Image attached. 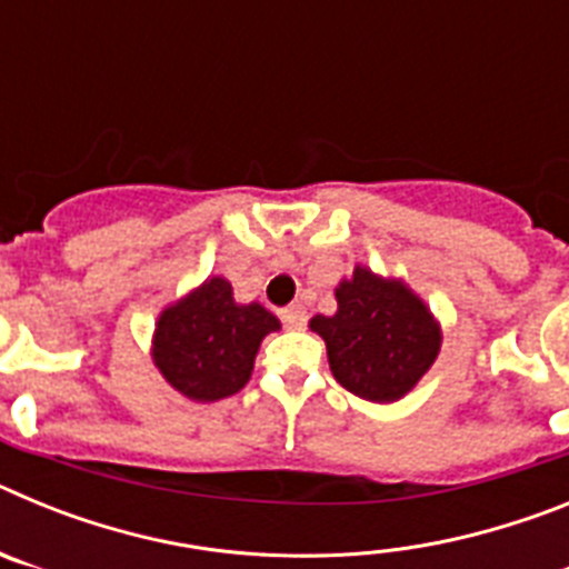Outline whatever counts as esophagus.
Here are the masks:
<instances>
[{"instance_id": "34e87169", "label": "esophagus", "mask_w": 569, "mask_h": 569, "mask_svg": "<svg viewBox=\"0 0 569 569\" xmlns=\"http://www.w3.org/2000/svg\"><path fill=\"white\" fill-rule=\"evenodd\" d=\"M281 319H284L290 330H301L308 325V310L301 308V305H290V308L281 310Z\"/></svg>"}]
</instances>
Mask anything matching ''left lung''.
<instances>
[{
	"mask_svg": "<svg viewBox=\"0 0 569 569\" xmlns=\"http://www.w3.org/2000/svg\"><path fill=\"white\" fill-rule=\"evenodd\" d=\"M339 310L313 316L310 328L328 345L336 381L367 401H396L416 387L439 356L441 330L405 281L356 268L336 288Z\"/></svg>",
	"mask_w": 569,
	"mask_h": 569,
	"instance_id": "1",
	"label": "left lung"
}]
</instances>
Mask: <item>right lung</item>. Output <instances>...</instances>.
I'll return each mask as SVG.
<instances>
[{"mask_svg":"<svg viewBox=\"0 0 569 569\" xmlns=\"http://www.w3.org/2000/svg\"><path fill=\"white\" fill-rule=\"evenodd\" d=\"M273 330L279 319L270 310L239 305L230 281L213 276L159 316L153 361L188 399H228L248 385L261 339Z\"/></svg>","mask_w":569,"mask_h":569,"instance_id":"obj_1","label":"right lung"}]
</instances>
